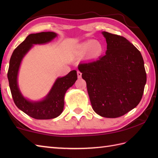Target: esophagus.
I'll list each match as a JSON object with an SVG mask.
<instances>
[{"instance_id": "34e87169", "label": "esophagus", "mask_w": 158, "mask_h": 158, "mask_svg": "<svg viewBox=\"0 0 158 158\" xmlns=\"http://www.w3.org/2000/svg\"><path fill=\"white\" fill-rule=\"evenodd\" d=\"M77 76H78V78H81V75H82V73L79 71V70H77Z\"/></svg>"}]
</instances>
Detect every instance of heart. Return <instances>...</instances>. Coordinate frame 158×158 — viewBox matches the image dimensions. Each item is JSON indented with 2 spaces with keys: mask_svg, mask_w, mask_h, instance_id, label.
I'll return each instance as SVG.
<instances>
[{
  "mask_svg": "<svg viewBox=\"0 0 158 158\" xmlns=\"http://www.w3.org/2000/svg\"><path fill=\"white\" fill-rule=\"evenodd\" d=\"M79 52L82 55L88 52L90 58H95L100 55L102 52V45L94 40H88L81 43L78 47Z\"/></svg>",
  "mask_w": 158,
  "mask_h": 158,
  "instance_id": "obj_1",
  "label": "heart"
}]
</instances>
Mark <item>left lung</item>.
I'll return each mask as SVG.
<instances>
[{"label":"left lung","mask_w":158,"mask_h":158,"mask_svg":"<svg viewBox=\"0 0 158 158\" xmlns=\"http://www.w3.org/2000/svg\"><path fill=\"white\" fill-rule=\"evenodd\" d=\"M106 54L95 61L79 64L93 110L98 115L116 118L139 105L147 75L141 53L122 36L102 32Z\"/></svg>","instance_id":"8db88e82"}]
</instances>
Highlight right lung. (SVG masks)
<instances>
[{"label": "right lung", "instance_id": "add662e5", "mask_svg": "<svg viewBox=\"0 0 158 158\" xmlns=\"http://www.w3.org/2000/svg\"><path fill=\"white\" fill-rule=\"evenodd\" d=\"M56 36V33L53 32L29 35L15 49L10 59L7 77L13 101L18 109L36 119H50L58 117L63 111L66 92L77 79L75 70L70 71L64 77H58L48 95L39 101L26 99L20 92L18 84V75L23 58L33 45L45 44L52 41Z\"/></svg>", "mask_w": 158, "mask_h": 158}]
</instances>
